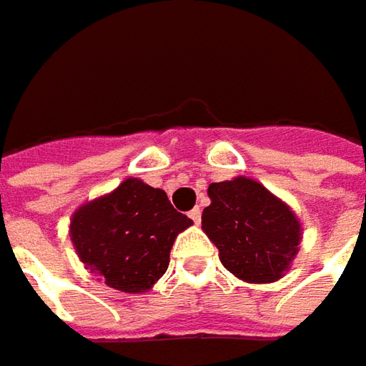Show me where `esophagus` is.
<instances>
[{
  "mask_svg": "<svg viewBox=\"0 0 366 366\" xmlns=\"http://www.w3.org/2000/svg\"><path fill=\"white\" fill-rule=\"evenodd\" d=\"M188 217H190V219H192V221H194V223L199 225V223H200V217H202V211H200L199 207H194V209H192V211L188 213Z\"/></svg>",
  "mask_w": 366,
  "mask_h": 366,
  "instance_id": "esophagus-1",
  "label": "esophagus"
}]
</instances>
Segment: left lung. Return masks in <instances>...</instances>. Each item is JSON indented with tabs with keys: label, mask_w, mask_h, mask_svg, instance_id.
<instances>
[{
	"label": "left lung",
	"mask_w": 366,
	"mask_h": 366,
	"mask_svg": "<svg viewBox=\"0 0 366 366\" xmlns=\"http://www.w3.org/2000/svg\"><path fill=\"white\" fill-rule=\"evenodd\" d=\"M207 192L211 204L202 211V231L219 249L221 264L254 285L285 277L303 237L293 209L246 176L213 182Z\"/></svg>",
	"instance_id": "obj_1"
}]
</instances>
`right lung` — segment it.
Masks as SVG:
<instances>
[{
  "label": "right lung",
  "mask_w": 366,
  "mask_h": 366,
  "mask_svg": "<svg viewBox=\"0 0 366 366\" xmlns=\"http://www.w3.org/2000/svg\"><path fill=\"white\" fill-rule=\"evenodd\" d=\"M192 219L162 188L127 178L108 194L75 209L69 237L94 277L120 293H147L166 274L169 249Z\"/></svg>",
  "instance_id": "right-lung-1"
}]
</instances>
